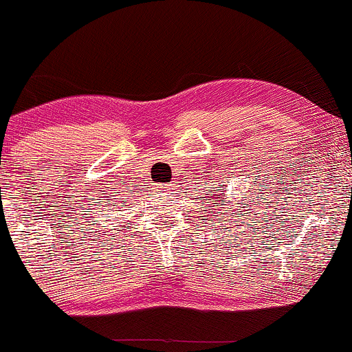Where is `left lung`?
I'll list each match as a JSON object with an SVG mask.
<instances>
[{
  "label": "left lung",
  "instance_id": "left-lung-1",
  "mask_svg": "<svg viewBox=\"0 0 352 352\" xmlns=\"http://www.w3.org/2000/svg\"><path fill=\"white\" fill-rule=\"evenodd\" d=\"M207 195H210V199H208V200H210V202H217V200H215V199H218V197H215V195H218V194H213V192H212V190H210V192H208ZM221 199H225V195H221ZM221 208H223V207H220V208H218V207H217V205H215V210H218V212H220V210H221ZM225 212H226V210H225ZM213 217H215V215H213Z\"/></svg>",
  "mask_w": 352,
  "mask_h": 352
}]
</instances>
